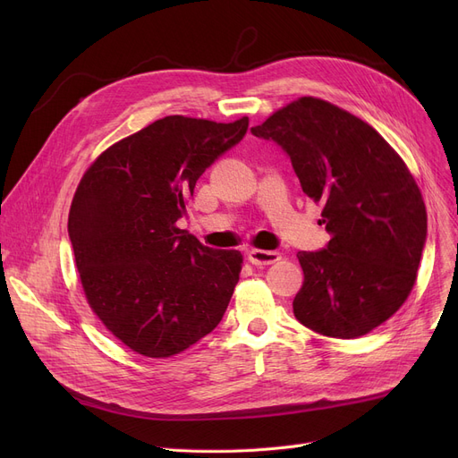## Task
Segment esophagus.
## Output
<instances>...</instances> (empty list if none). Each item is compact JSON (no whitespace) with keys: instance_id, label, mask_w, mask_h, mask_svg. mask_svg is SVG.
Wrapping results in <instances>:
<instances>
[{"instance_id":"1","label":"esophagus","mask_w":458,"mask_h":458,"mask_svg":"<svg viewBox=\"0 0 458 458\" xmlns=\"http://www.w3.org/2000/svg\"><path fill=\"white\" fill-rule=\"evenodd\" d=\"M249 259L252 266L261 267V266H271V263H276L280 259V254L275 250H259V249H252L249 250Z\"/></svg>"}]
</instances>
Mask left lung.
<instances>
[{
  "mask_svg": "<svg viewBox=\"0 0 458 458\" xmlns=\"http://www.w3.org/2000/svg\"><path fill=\"white\" fill-rule=\"evenodd\" d=\"M250 131L290 157L330 233L325 249L297 254L295 318L344 340L390 319L412 292L427 242L425 204L403 159L364 120L311 96Z\"/></svg>",
  "mask_w": 458,
  "mask_h": 458,
  "instance_id": "1",
  "label": "left lung"
}]
</instances>
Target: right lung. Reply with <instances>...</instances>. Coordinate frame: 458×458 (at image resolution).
I'll return each instance as SVG.
<instances>
[{
	"mask_svg": "<svg viewBox=\"0 0 458 458\" xmlns=\"http://www.w3.org/2000/svg\"><path fill=\"white\" fill-rule=\"evenodd\" d=\"M247 130V116H165L113 144L78 185L68 237L87 301L142 356L178 354L225 316L242 252L209 249L176 223L197 180Z\"/></svg>",
	"mask_w": 458,
	"mask_h": 458,
	"instance_id": "obj_1",
	"label": "right lung"
}]
</instances>
